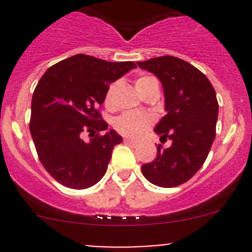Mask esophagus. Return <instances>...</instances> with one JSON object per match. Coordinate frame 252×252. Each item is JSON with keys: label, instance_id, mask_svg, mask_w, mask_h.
Returning a JSON list of instances; mask_svg holds the SVG:
<instances>
[{"label": "esophagus", "instance_id": "obj_1", "mask_svg": "<svg viewBox=\"0 0 252 252\" xmlns=\"http://www.w3.org/2000/svg\"><path fill=\"white\" fill-rule=\"evenodd\" d=\"M124 142H126V144H128V145H130V146H138V141H135V140H131V139H124Z\"/></svg>", "mask_w": 252, "mask_h": 252}]
</instances>
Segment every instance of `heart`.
Here are the masks:
<instances>
[{
    "label": "heart",
    "instance_id": "1",
    "mask_svg": "<svg viewBox=\"0 0 252 252\" xmlns=\"http://www.w3.org/2000/svg\"><path fill=\"white\" fill-rule=\"evenodd\" d=\"M154 80L152 77H144L138 78L135 80V88L139 91V94L142 95L145 89L147 88L150 81ZM113 90L114 84L108 88L105 95V106L107 108L113 107ZM152 124V117L146 113H133V112H128V113H123L119 117L114 119L113 126L119 134L126 136V138L138 139L144 135L147 131V129L151 126Z\"/></svg>",
    "mask_w": 252,
    "mask_h": 252
}]
</instances>
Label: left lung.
Here are the masks:
<instances>
[{"instance_id": "8db88e82", "label": "left lung", "mask_w": 252, "mask_h": 252, "mask_svg": "<svg viewBox=\"0 0 252 252\" xmlns=\"http://www.w3.org/2000/svg\"><path fill=\"white\" fill-rule=\"evenodd\" d=\"M136 63L161 81L167 114L155 133L172 141L167 149L157 146L156 158L141 167L142 174L157 187H178L201 168L216 138V91L204 73L173 56Z\"/></svg>"}]
</instances>
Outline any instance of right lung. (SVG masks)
Returning a JSON list of instances; mask_svg holds the SVG:
<instances>
[{"mask_svg": "<svg viewBox=\"0 0 252 252\" xmlns=\"http://www.w3.org/2000/svg\"><path fill=\"white\" fill-rule=\"evenodd\" d=\"M136 68L134 62H107L75 55L50 67L32 94L30 133L48 174L70 189H86L107 171L122 136L101 117L110 84ZM84 131L91 140L84 142ZM96 135L95 136L94 134Z\"/></svg>", "mask_w": 252, "mask_h": 252, "instance_id": "obj_1", "label": "right lung"}]
</instances>
